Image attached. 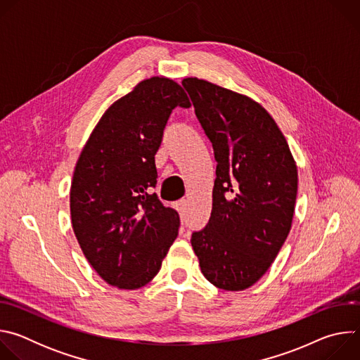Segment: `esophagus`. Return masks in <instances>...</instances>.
Listing matches in <instances>:
<instances>
[{
	"label": "esophagus",
	"mask_w": 360,
	"mask_h": 360,
	"mask_svg": "<svg viewBox=\"0 0 360 360\" xmlns=\"http://www.w3.org/2000/svg\"><path fill=\"white\" fill-rule=\"evenodd\" d=\"M176 208H178V211H179L181 215H185V212H186V200H185V199H181V200L176 203Z\"/></svg>",
	"instance_id": "esophagus-1"
}]
</instances>
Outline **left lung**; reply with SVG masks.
Here are the masks:
<instances>
[{
  "label": "left lung",
  "instance_id": "left-lung-1",
  "mask_svg": "<svg viewBox=\"0 0 360 360\" xmlns=\"http://www.w3.org/2000/svg\"><path fill=\"white\" fill-rule=\"evenodd\" d=\"M182 85L218 162L210 222L191 243L214 286L245 290L266 274L288 238L297 167L259 102L196 77Z\"/></svg>",
  "mask_w": 360,
  "mask_h": 360
}]
</instances>
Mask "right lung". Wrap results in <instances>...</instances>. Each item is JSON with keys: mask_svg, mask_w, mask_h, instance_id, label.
<instances>
[{"mask_svg": "<svg viewBox=\"0 0 360 360\" xmlns=\"http://www.w3.org/2000/svg\"><path fill=\"white\" fill-rule=\"evenodd\" d=\"M178 105L191 107L178 82L142 79L101 117L75 164L74 233L94 271L118 289H139L155 278L178 236L176 211L150 193L155 153Z\"/></svg>", "mask_w": 360, "mask_h": 360, "instance_id": "right-lung-1", "label": "right lung"}]
</instances>
